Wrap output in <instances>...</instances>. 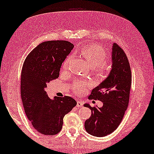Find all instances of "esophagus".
<instances>
[{
  "label": "esophagus",
  "instance_id": "34e87169",
  "mask_svg": "<svg viewBox=\"0 0 154 154\" xmlns=\"http://www.w3.org/2000/svg\"><path fill=\"white\" fill-rule=\"evenodd\" d=\"M83 102L82 100H79L77 102V105L76 106H78V107H81V106H83Z\"/></svg>",
  "mask_w": 154,
  "mask_h": 154
}]
</instances>
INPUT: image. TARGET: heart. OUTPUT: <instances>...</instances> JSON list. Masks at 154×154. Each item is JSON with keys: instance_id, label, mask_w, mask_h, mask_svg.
I'll use <instances>...</instances> for the list:
<instances>
[{"instance_id": "heart-1", "label": "heart", "mask_w": 154, "mask_h": 154, "mask_svg": "<svg viewBox=\"0 0 154 154\" xmlns=\"http://www.w3.org/2000/svg\"><path fill=\"white\" fill-rule=\"evenodd\" d=\"M81 53L87 61L90 67L93 68L94 73L97 76L104 78L108 73L110 66L106 63V53L104 50L98 45H90L83 47L81 50ZM70 60V57H68L63 64V69L67 67ZM89 85V83L83 80H78L72 84L71 88L76 93L85 91V88Z\"/></svg>"}]
</instances>
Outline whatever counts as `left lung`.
<instances>
[{
  "instance_id": "8db88e82",
  "label": "left lung",
  "mask_w": 154,
  "mask_h": 154,
  "mask_svg": "<svg viewBox=\"0 0 154 154\" xmlns=\"http://www.w3.org/2000/svg\"><path fill=\"white\" fill-rule=\"evenodd\" d=\"M111 64L108 76L92 90L89 96L90 100L103 102V106L99 108L84 104L92 111L91 116L85 122V129L95 137L112 133L121 123L129 103L131 69L125 53L116 43L112 45Z\"/></svg>"
}]
</instances>
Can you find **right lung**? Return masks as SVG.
I'll return each instance as SVG.
<instances>
[{
    "instance_id": "right-lung-1",
    "label": "right lung",
    "mask_w": 154,
    "mask_h": 154,
    "mask_svg": "<svg viewBox=\"0 0 154 154\" xmlns=\"http://www.w3.org/2000/svg\"><path fill=\"white\" fill-rule=\"evenodd\" d=\"M74 47L69 41H51L34 48L25 60L21 74V97L35 130L54 135L62 130L64 116L76 105L71 97H48L47 83L57 79L62 62Z\"/></svg>"
}]
</instances>
